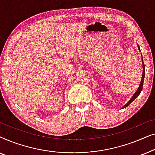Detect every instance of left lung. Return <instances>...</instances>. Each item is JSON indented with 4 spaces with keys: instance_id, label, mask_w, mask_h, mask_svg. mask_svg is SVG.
<instances>
[{
    "instance_id": "left-lung-1",
    "label": "left lung",
    "mask_w": 155,
    "mask_h": 155,
    "mask_svg": "<svg viewBox=\"0 0 155 155\" xmlns=\"http://www.w3.org/2000/svg\"><path fill=\"white\" fill-rule=\"evenodd\" d=\"M137 48H138L139 51H140V46H139L138 44H137ZM142 62H143V76H142V79H141V81H140V85H139V87H138V89H137V91H136V92H135V94L133 95V97H131V99H130V100H129V101H128V103L126 104H125V105L124 106V107H122L123 109H124V108H126V107H128V106L129 104H130L131 102H133V101H134L135 99H136L137 97L139 96V94H140V92H141L142 90H143V82H144V78H145V64H144V62H143V56H142Z\"/></svg>"
}]
</instances>
